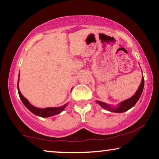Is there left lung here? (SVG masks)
<instances>
[{"label":"left lung","mask_w":159,"mask_h":159,"mask_svg":"<svg viewBox=\"0 0 159 159\" xmlns=\"http://www.w3.org/2000/svg\"><path fill=\"white\" fill-rule=\"evenodd\" d=\"M143 76V75H142ZM144 77L142 76V79L141 81V84L139 85V88L137 90L135 94L131 97L130 98H129L126 100H124L120 102L119 105L116 107H112L111 105H109L104 102H102L100 101H97V102L100 105L102 108L105 109L106 110H108V111L111 112H115V113H123L126 111H128L132 107L134 106V104L137 103V102L138 101V99L140 98V96L142 93V91L144 89Z\"/></svg>","instance_id":"8db88e82"}]
</instances>
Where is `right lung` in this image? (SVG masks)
Listing matches in <instances>:
<instances>
[{
    "mask_svg": "<svg viewBox=\"0 0 159 159\" xmlns=\"http://www.w3.org/2000/svg\"><path fill=\"white\" fill-rule=\"evenodd\" d=\"M19 77H20V75H19ZM18 84H19V79H18V82H17V90H18L20 98L21 99V102H23V104H25V106L26 107V108H27L29 111L33 113V114H34L35 115L39 116H41V117H45V118L52 116L57 115L60 114V113H61L67 105V104H64V105L60 107H48V108H45V109H41V108L35 107L32 105V104L29 103V102L27 100V99L21 95V93L20 91V89H19Z\"/></svg>",
    "mask_w": 159,
    "mask_h": 159,
    "instance_id": "obj_1",
    "label": "right lung"
}]
</instances>
